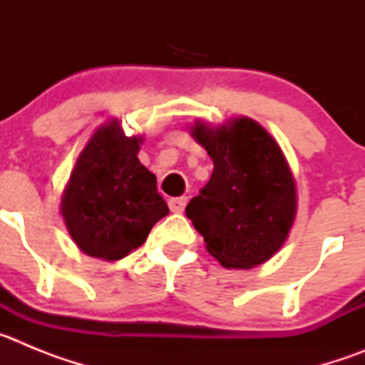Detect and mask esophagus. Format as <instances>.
Segmentation results:
<instances>
[{
  "label": "esophagus",
  "mask_w": 365,
  "mask_h": 365,
  "mask_svg": "<svg viewBox=\"0 0 365 365\" xmlns=\"http://www.w3.org/2000/svg\"><path fill=\"white\" fill-rule=\"evenodd\" d=\"M170 210L173 212V214H180V212L185 210V206H186V197H173L170 199Z\"/></svg>",
  "instance_id": "34e87169"
}]
</instances>
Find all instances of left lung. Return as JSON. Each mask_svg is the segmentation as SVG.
<instances>
[{"label": "left lung", "mask_w": 365, "mask_h": 365, "mask_svg": "<svg viewBox=\"0 0 365 365\" xmlns=\"http://www.w3.org/2000/svg\"><path fill=\"white\" fill-rule=\"evenodd\" d=\"M192 137L214 160L210 180L186 206L206 250L227 269L265 263L285 243L298 206L285 155L247 117L215 130L197 122Z\"/></svg>", "instance_id": "8db88e82"}]
</instances>
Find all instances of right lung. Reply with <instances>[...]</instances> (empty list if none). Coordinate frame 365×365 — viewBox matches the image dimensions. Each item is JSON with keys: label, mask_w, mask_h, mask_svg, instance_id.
I'll use <instances>...</instances> for the list:
<instances>
[{"label": "right lung", "mask_w": 365, "mask_h": 365, "mask_svg": "<svg viewBox=\"0 0 365 365\" xmlns=\"http://www.w3.org/2000/svg\"><path fill=\"white\" fill-rule=\"evenodd\" d=\"M140 137H125L118 120L102 125L74 166L62 199V215L82 252L122 259L146 241L170 214L157 177L140 164Z\"/></svg>", "instance_id": "right-lung-1"}]
</instances>
